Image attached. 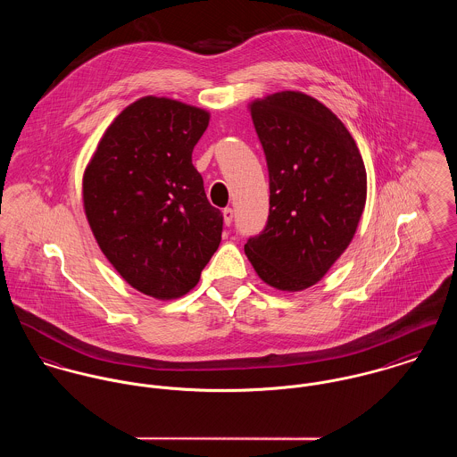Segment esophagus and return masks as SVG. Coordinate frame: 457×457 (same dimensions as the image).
<instances>
[{"instance_id": "1", "label": "esophagus", "mask_w": 457, "mask_h": 457, "mask_svg": "<svg viewBox=\"0 0 457 457\" xmlns=\"http://www.w3.org/2000/svg\"><path fill=\"white\" fill-rule=\"evenodd\" d=\"M223 221H225V225H227V227H230V225H232V221H234V209H223Z\"/></svg>"}]
</instances>
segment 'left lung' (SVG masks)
<instances>
[{
	"label": "left lung",
	"mask_w": 457,
	"mask_h": 457,
	"mask_svg": "<svg viewBox=\"0 0 457 457\" xmlns=\"http://www.w3.org/2000/svg\"><path fill=\"white\" fill-rule=\"evenodd\" d=\"M269 169V218L245 245L270 287L316 285L345 251L367 201V170L344 124L314 97L285 90L251 103Z\"/></svg>",
	"instance_id": "left-lung-1"
}]
</instances>
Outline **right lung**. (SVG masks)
Instances as JSON below:
<instances>
[{
  "mask_svg": "<svg viewBox=\"0 0 457 457\" xmlns=\"http://www.w3.org/2000/svg\"><path fill=\"white\" fill-rule=\"evenodd\" d=\"M208 124L201 108L143 97L108 127L83 174L99 248L132 288L161 300L192 290L221 241L223 214L192 164Z\"/></svg>",
  "mask_w": 457,
  "mask_h": 457,
  "instance_id": "add662e5",
  "label": "right lung"
}]
</instances>
